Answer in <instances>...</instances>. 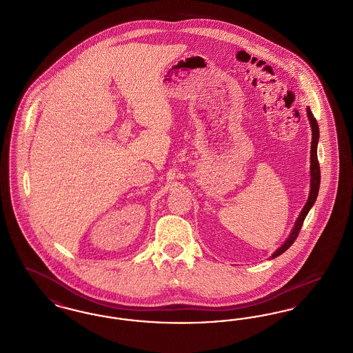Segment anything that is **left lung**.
Wrapping results in <instances>:
<instances>
[{"label": "left lung", "instance_id": "obj_1", "mask_svg": "<svg viewBox=\"0 0 353 353\" xmlns=\"http://www.w3.org/2000/svg\"><path fill=\"white\" fill-rule=\"evenodd\" d=\"M307 117H308V120L311 123V128H312V141H311V192H310V196H308V201L305 202L302 213L298 217V221H296L295 228L292 229L291 234L287 238V241L283 243V246H281L276 252H274L271 258H276L278 255L283 254L295 242L296 236H298L301 229H302L303 222H304L307 213L310 212L311 206L315 203L316 197H318L320 186V165L319 161H318L316 148H318V139H319V125H318V121H316L315 117L312 115L310 108H307Z\"/></svg>", "mask_w": 353, "mask_h": 353}]
</instances>
